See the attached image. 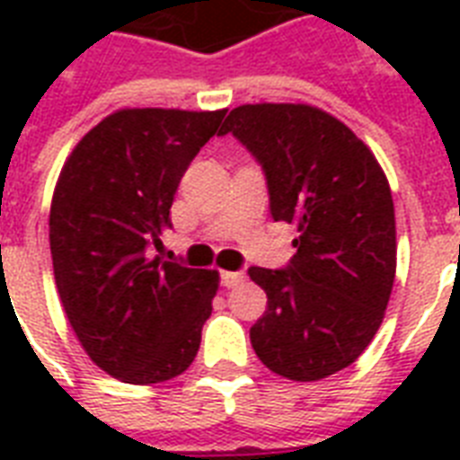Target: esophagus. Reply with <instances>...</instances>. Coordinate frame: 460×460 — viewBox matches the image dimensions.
Segmentation results:
<instances>
[{
  "mask_svg": "<svg viewBox=\"0 0 460 460\" xmlns=\"http://www.w3.org/2000/svg\"><path fill=\"white\" fill-rule=\"evenodd\" d=\"M245 281L243 272H222V287L226 288H236Z\"/></svg>",
  "mask_w": 460,
  "mask_h": 460,
  "instance_id": "obj_1",
  "label": "esophagus"
}]
</instances>
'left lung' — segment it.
<instances>
[{
	"instance_id": "left-lung-1",
	"label": "left lung",
	"mask_w": 460,
	"mask_h": 460,
	"mask_svg": "<svg viewBox=\"0 0 460 460\" xmlns=\"http://www.w3.org/2000/svg\"><path fill=\"white\" fill-rule=\"evenodd\" d=\"M219 133L258 157L272 217L298 229L287 270H248L267 294L252 349L281 377H329L370 346L392 296L396 219L386 173L349 126L313 104H241Z\"/></svg>"
}]
</instances>
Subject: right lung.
<instances>
[{
  "label": "right lung",
  "instance_id": "right-lung-1",
  "mask_svg": "<svg viewBox=\"0 0 460 460\" xmlns=\"http://www.w3.org/2000/svg\"><path fill=\"white\" fill-rule=\"evenodd\" d=\"M226 110L126 107L71 150L54 186L49 248L61 305L90 360L128 385L186 372L219 288L217 270L150 252L172 229L181 176Z\"/></svg>",
  "mask_w": 460,
  "mask_h": 460
}]
</instances>
